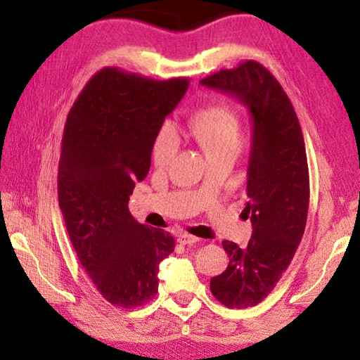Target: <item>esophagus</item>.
<instances>
[{
  "label": "esophagus",
  "instance_id": "1",
  "mask_svg": "<svg viewBox=\"0 0 360 360\" xmlns=\"http://www.w3.org/2000/svg\"><path fill=\"white\" fill-rule=\"evenodd\" d=\"M200 241V238H196V236H193V235H188V233H181V235H178V243H181V244H195V243H198Z\"/></svg>",
  "mask_w": 360,
  "mask_h": 360
}]
</instances>
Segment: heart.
Returning <instances> with one entry per match:
<instances>
[{
    "label": "heart",
    "mask_w": 360,
    "mask_h": 360,
    "mask_svg": "<svg viewBox=\"0 0 360 360\" xmlns=\"http://www.w3.org/2000/svg\"><path fill=\"white\" fill-rule=\"evenodd\" d=\"M190 129L201 142L207 156L219 153H238L243 145L241 119L231 106L209 105L196 110L190 119ZM181 137L172 122L159 128L153 143V160L156 165L170 164L179 150Z\"/></svg>",
    "instance_id": "heart-1"
}]
</instances>
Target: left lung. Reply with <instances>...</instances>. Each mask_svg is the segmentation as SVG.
<instances>
[{
  "label": "left lung",
  "mask_w": 360,
  "mask_h": 360,
  "mask_svg": "<svg viewBox=\"0 0 360 360\" xmlns=\"http://www.w3.org/2000/svg\"><path fill=\"white\" fill-rule=\"evenodd\" d=\"M201 85L238 98L252 117L248 202L241 215L250 218L254 231L248 248L223 241L229 266L210 280L218 302L243 309L271 294L302 241L309 207L307 150L285 89L255 60L212 74Z\"/></svg>",
  "instance_id": "8db88e82"
}]
</instances>
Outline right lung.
Returning a JSON list of instances; mask_svg holds the SVG:
<instances>
[{
	"label": "right lung",
	"instance_id": "obj_1",
	"mask_svg": "<svg viewBox=\"0 0 360 360\" xmlns=\"http://www.w3.org/2000/svg\"><path fill=\"white\" fill-rule=\"evenodd\" d=\"M188 79L153 80L117 68L91 77L68 114L58 162V205L80 264L114 307L137 308L158 292L159 263L174 238L128 210L145 179L159 128Z\"/></svg>",
	"mask_w": 360,
	"mask_h": 360
}]
</instances>
